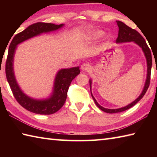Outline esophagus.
<instances>
[{"label": "esophagus", "mask_w": 157, "mask_h": 157, "mask_svg": "<svg viewBox=\"0 0 157 157\" xmlns=\"http://www.w3.org/2000/svg\"><path fill=\"white\" fill-rule=\"evenodd\" d=\"M81 69L84 71H89L91 69V65L89 64V63H82L81 66Z\"/></svg>", "instance_id": "esophagus-1"}]
</instances>
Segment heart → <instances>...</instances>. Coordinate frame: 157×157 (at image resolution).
<instances>
[{"instance_id":"1","label":"heart","mask_w":157,"mask_h":157,"mask_svg":"<svg viewBox=\"0 0 157 157\" xmlns=\"http://www.w3.org/2000/svg\"><path fill=\"white\" fill-rule=\"evenodd\" d=\"M104 34V33L101 30H97V31H94V33H92L91 34V37L94 39H100V37H102Z\"/></svg>"}]
</instances>
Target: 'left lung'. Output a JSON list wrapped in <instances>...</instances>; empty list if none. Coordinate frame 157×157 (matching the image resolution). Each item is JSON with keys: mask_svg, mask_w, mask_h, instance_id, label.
<instances>
[{"mask_svg": "<svg viewBox=\"0 0 157 157\" xmlns=\"http://www.w3.org/2000/svg\"><path fill=\"white\" fill-rule=\"evenodd\" d=\"M117 25L118 26V38L116 39V43H123V42H130V41H134L136 44L141 48L143 52H144L145 56L146 57V60H147V79H146L145 84L141 94L139 95V97L137 98L136 100H135L134 102H132L131 104L128 105L126 107H122L120 109H105L102 107V106H100L97 102L96 100L95 99L94 97L91 94V96L94 99L95 105H97L98 108H100L101 110L105 111L106 113H118L121 112V111H124L125 110L129 109V108L132 107L133 106H134L141 99V98L144 96L146 91L148 89L149 86H150V76H151V68H152V54H151L150 49L149 48L147 43H146L144 38L140 35V34L137 32L134 29H132L129 28V26L124 24V23L121 22L120 21H116ZM90 89H91V81L90 80Z\"/></svg>", "mask_w": 157, "mask_h": 157, "instance_id": "1", "label": "left lung"}]
</instances>
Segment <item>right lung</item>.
Segmentation results:
<instances>
[{
    "label": "right lung",
    "mask_w": 157,
    "mask_h": 157,
    "mask_svg": "<svg viewBox=\"0 0 157 157\" xmlns=\"http://www.w3.org/2000/svg\"><path fill=\"white\" fill-rule=\"evenodd\" d=\"M63 24L55 25L53 23L38 22L16 34L10 44L8 55L5 63V73L7 82L17 102L25 109L37 114L50 115L59 111L64 105L67 98L69 86L73 79L80 73L79 67L62 69L55 77L54 90L51 97L47 100H37L29 98L23 94L16 81L13 70V59L17 46L27 39L39 35L41 33L56 30Z\"/></svg>",
    "instance_id": "obj_1"
}]
</instances>
